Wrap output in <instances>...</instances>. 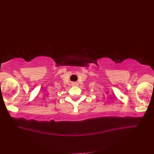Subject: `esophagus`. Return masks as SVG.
<instances>
[{"label": "esophagus", "mask_w": 154, "mask_h": 154, "mask_svg": "<svg viewBox=\"0 0 154 154\" xmlns=\"http://www.w3.org/2000/svg\"><path fill=\"white\" fill-rule=\"evenodd\" d=\"M76 85V84H74V85Z\"/></svg>", "instance_id": "1"}]
</instances>
